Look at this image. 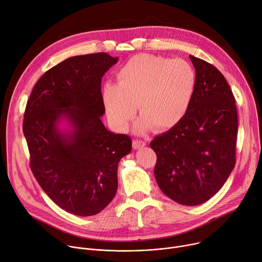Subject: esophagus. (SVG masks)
Masks as SVG:
<instances>
[{
    "mask_svg": "<svg viewBox=\"0 0 262 262\" xmlns=\"http://www.w3.org/2000/svg\"><path fill=\"white\" fill-rule=\"evenodd\" d=\"M146 145V143L144 141H141V140H134L133 141V147L135 149H140V148H143Z\"/></svg>",
    "mask_w": 262,
    "mask_h": 262,
    "instance_id": "34e87169",
    "label": "esophagus"
}]
</instances>
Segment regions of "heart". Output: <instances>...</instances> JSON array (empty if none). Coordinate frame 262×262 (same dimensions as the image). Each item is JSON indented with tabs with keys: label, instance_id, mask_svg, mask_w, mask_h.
I'll use <instances>...</instances> for the list:
<instances>
[{
	"label": "heart",
	"instance_id": "1",
	"mask_svg": "<svg viewBox=\"0 0 262 262\" xmlns=\"http://www.w3.org/2000/svg\"><path fill=\"white\" fill-rule=\"evenodd\" d=\"M198 84L188 61L149 54L132 57L117 73V83H106L102 100L111 123L125 129L137 111L142 117L136 132L164 130L178 125L193 101Z\"/></svg>",
	"mask_w": 262,
	"mask_h": 262
}]
</instances>
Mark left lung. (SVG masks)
I'll use <instances>...</instances> for the list:
<instances>
[{
  "instance_id": "1",
  "label": "left lung",
  "mask_w": 262,
  "mask_h": 262,
  "mask_svg": "<svg viewBox=\"0 0 262 262\" xmlns=\"http://www.w3.org/2000/svg\"><path fill=\"white\" fill-rule=\"evenodd\" d=\"M198 76L193 101L183 120L157 136L155 177L162 192L185 206L215 195L235 166L238 119L233 93L220 71L189 55Z\"/></svg>"
}]
</instances>
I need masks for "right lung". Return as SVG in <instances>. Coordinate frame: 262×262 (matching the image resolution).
I'll use <instances>...</instances> for the list:
<instances>
[{
	"mask_svg": "<svg viewBox=\"0 0 262 262\" xmlns=\"http://www.w3.org/2000/svg\"><path fill=\"white\" fill-rule=\"evenodd\" d=\"M118 60L103 52L70 57L47 71L27 101L23 132L31 170L48 196L74 215H95L112 202L119 161L132 150L127 135L101 121V78Z\"/></svg>",
	"mask_w": 262,
	"mask_h": 262,
	"instance_id": "right-lung-1",
	"label": "right lung"
}]
</instances>
